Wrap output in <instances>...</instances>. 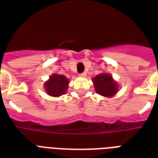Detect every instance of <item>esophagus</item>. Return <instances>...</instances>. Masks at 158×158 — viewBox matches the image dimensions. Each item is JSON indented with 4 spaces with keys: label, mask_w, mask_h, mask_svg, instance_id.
I'll use <instances>...</instances> for the list:
<instances>
[{
    "label": "esophagus",
    "mask_w": 158,
    "mask_h": 158,
    "mask_svg": "<svg viewBox=\"0 0 158 158\" xmlns=\"http://www.w3.org/2000/svg\"><path fill=\"white\" fill-rule=\"evenodd\" d=\"M79 76H80V77H86L87 76L86 72H83V73H81V74H79Z\"/></svg>",
    "instance_id": "1"
}]
</instances>
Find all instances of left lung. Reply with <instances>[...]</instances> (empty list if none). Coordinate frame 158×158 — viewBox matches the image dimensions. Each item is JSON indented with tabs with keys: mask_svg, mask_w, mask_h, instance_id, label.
Masks as SVG:
<instances>
[{
	"mask_svg": "<svg viewBox=\"0 0 158 158\" xmlns=\"http://www.w3.org/2000/svg\"><path fill=\"white\" fill-rule=\"evenodd\" d=\"M95 90L97 94L103 97L111 98L118 92L117 83L112 79L110 74H100L93 78Z\"/></svg>",
	"mask_w": 158,
	"mask_h": 158,
	"instance_id": "1",
	"label": "left lung"
}]
</instances>
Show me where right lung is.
Masks as SVG:
<instances>
[{
	"mask_svg": "<svg viewBox=\"0 0 158 158\" xmlns=\"http://www.w3.org/2000/svg\"><path fill=\"white\" fill-rule=\"evenodd\" d=\"M69 79L61 74H53L48 81L45 82L44 88L48 95L52 97H60L65 94L69 88Z\"/></svg>",
	"mask_w": 158,
	"mask_h": 158,
	"instance_id": "1",
	"label": "right lung"
}]
</instances>
